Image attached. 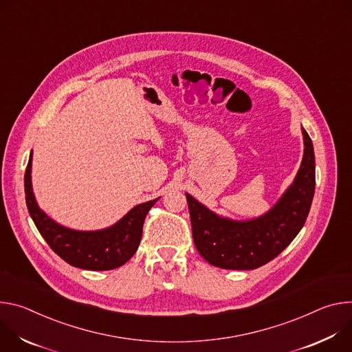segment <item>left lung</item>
<instances>
[{
	"mask_svg": "<svg viewBox=\"0 0 352 352\" xmlns=\"http://www.w3.org/2000/svg\"><path fill=\"white\" fill-rule=\"evenodd\" d=\"M303 158L294 183L261 217L233 221L208 210L186 192L192 241L210 264L225 270H254L277 257L299 233L315 196V152L302 127Z\"/></svg>",
	"mask_w": 352,
	"mask_h": 352,
	"instance_id": "left-lung-1",
	"label": "left lung"
}]
</instances>
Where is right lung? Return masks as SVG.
<instances>
[{"mask_svg": "<svg viewBox=\"0 0 352 352\" xmlns=\"http://www.w3.org/2000/svg\"><path fill=\"white\" fill-rule=\"evenodd\" d=\"M32 152L25 172V199L28 211L43 239L68 264L94 271L113 270L126 264L137 252L142 225L158 199L130 210L119 222L100 230H74L65 228L38 208L32 190Z\"/></svg>", "mask_w": 352, "mask_h": 352, "instance_id": "right-lung-1", "label": "right lung"}]
</instances>
